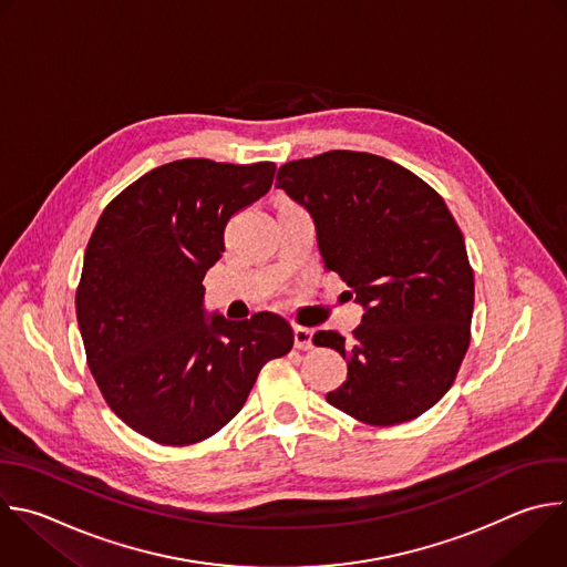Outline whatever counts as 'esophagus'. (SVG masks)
<instances>
[{
    "mask_svg": "<svg viewBox=\"0 0 567 567\" xmlns=\"http://www.w3.org/2000/svg\"><path fill=\"white\" fill-rule=\"evenodd\" d=\"M311 338H313V331H311V329H307V327H293V342H296L298 349H302V351L311 349V347H313V344H311Z\"/></svg>",
    "mask_w": 567,
    "mask_h": 567,
    "instance_id": "esophagus-1",
    "label": "esophagus"
}]
</instances>
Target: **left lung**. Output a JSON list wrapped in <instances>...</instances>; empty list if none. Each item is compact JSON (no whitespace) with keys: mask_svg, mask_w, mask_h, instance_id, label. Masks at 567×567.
I'll return each instance as SVG.
<instances>
[{"mask_svg":"<svg viewBox=\"0 0 567 567\" xmlns=\"http://www.w3.org/2000/svg\"><path fill=\"white\" fill-rule=\"evenodd\" d=\"M276 184L311 214L324 269L364 307L351 340L313 336L347 358V381L327 403L367 425L419 419L470 347L474 271L447 205L405 166L360 151L287 162Z\"/></svg>","mask_w":567,"mask_h":567,"instance_id":"obj_1","label":"left lung"}]
</instances>
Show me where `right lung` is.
<instances>
[{
  "mask_svg": "<svg viewBox=\"0 0 567 567\" xmlns=\"http://www.w3.org/2000/svg\"><path fill=\"white\" fill-rule=\"evenodd\" d=\"M274 173V162L162 164L106 205L86 245L75 309L89 369L115 416L159 445L220 432L265 362L293 347L276 313L234 322L203 307L227 223L269 192Z\"/></svg>",
  "mask_w": 567,
  "mask_h": 567,
  "instance_id": "1",
  "label": "right lung"
}]
</instances>
